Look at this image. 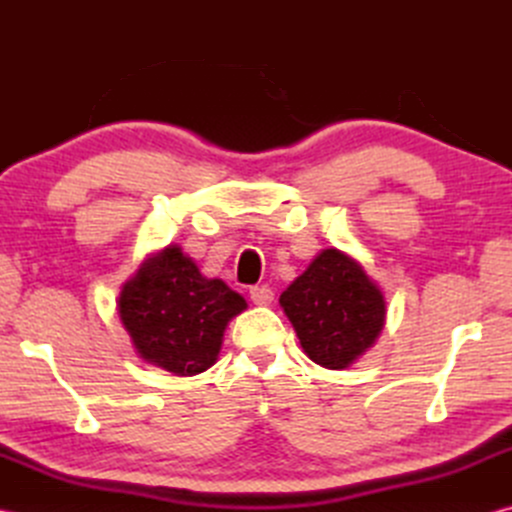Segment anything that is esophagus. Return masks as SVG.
<instances>
[{"label":"esophagus","instance_id":"esophagus-1","mask_svg":"<svg viewBox=\"0 0 512 512\" xmlns=\"http://www.w3.org/2000/svg\"><path fill=\"white\" fill-rule=\"evenodd\" d=\"M250 299H253V303H257V306H268V303H273L275 292L268 286H253L250 288Z\"/></svg>","mask_w":512,"mask_h":512}]
</instances>
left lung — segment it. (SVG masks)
<instances>
[{
    "instance_id": "8db88e82",
    "label": "left lung",
    "mask_w": 512,
    "mask_h": 512,
    "mask_svg": "<svg viewBox=\"0 0 512 512\" xmlns=\"http://www.w3.org/2000/svg\"><path fill=\"white\" fill-rule=\"evenodd\" d=\"M314 363L343 369L372 347L385 325V299L365 270L328 248L279 297Z\"/></svg>"
}]
</instances>
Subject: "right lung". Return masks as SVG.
<instances>
[{
    "instance_id": "add662e5",
    "label": "right lung",
    "mask_w": 512,
    "mask_h": 512,
    "mask_svg": "<svg viewBox=\"0 0 512 512\" xmlns=\"http://www.w3.org/2000/svg\"><path fill=\"white\" fill-rule=\"evenodd\" d=\"M244 308V297L220 279L202 277L178 246L149 259L118 299L138 354L178 376L200 374L215 363L228 319Z\"/></svg>"
}]
</instances>
